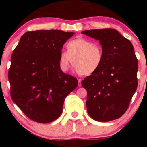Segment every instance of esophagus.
<instances>
[{"label":"esophagus","instance_id":"1","mask_svg":"<svg viewBox=\"0 0 147 147\" xmlns=\"http://www.w3.org/2000/svg\"><path fill=\"white\" fill-rule=\"evenodd\" d=\"M81 82H82V80H81L80 79H78V86H82V84H81Z\"/></svg>","mask_w":147,"mask_h":147}]
</instances>
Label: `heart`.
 Masks as SVG:
<instances>
[{"mask_svg": "<svg viewBox=\"0 0 147 147\" xmlns=\"http://www.w3.org/2000/svg\"><path fill=\"white\" fill-rule=\"evenodd\" d=\"M67 52H61L59 65L63 71H66L71 63L81 75L88 76L98 70L104 59L102 48L91 40L78 37L66 45Z\"/></svg>", "mask_w": 147, "mask_h": 147, "instance_id": "obj_1", "label": "heart"}]
</instances>
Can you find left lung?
Wrapping results in <instances>:
<instances>
[{
	"mask_svg": "<svg viewBox=\"0 0 147 147\" xmlns=\"http://www.w3.org/2000/svg\"><path fill=\"white\" fill-rule=\"evenodd\" d=\"M82 33L98 40L104 53L98 70L82 82L87 91L88 113L97 122L118 119L127 111L138 87V61L132 43L110 28Z\"/></svg>",
	"mask_w": 147,
	"mask_h": 147,
	"instance_id": "8db88e82",
	"label": "left lung"
}]
</instances>
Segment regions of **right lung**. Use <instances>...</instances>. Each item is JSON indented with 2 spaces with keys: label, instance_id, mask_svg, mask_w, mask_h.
Returning a JSON list of instances; mask_svg holds the SVG:
<instances>
[{
  "label": "right lung",
  "instance_id": "add662e5",
  "mask_svg": "<svg viewBox=\"0 0 147 147\" xmlns=\"http://www.w3.org/2000/svg\"><path fill=\"white\" fill-rule=\"evenodd\" d=\"M74 32L58 30L25 32L15 48L8 72L13 102L29 119L51 122L59 117L65 98L78 85L61 70L59 58Z\"/></svg>",
  "mask_w": 147,
  "mask_h": 147
}]
</instances>
